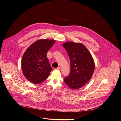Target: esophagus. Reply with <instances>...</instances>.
I'll use <instances>...</instances> for the list:
<instances>
[{
  "label": "esophagus",
  "mask_w": 121,
  "mask_h": 121,
  "mask_svg": "<svg viewBox=\"0 0 121 121\" xmlns=\"http://www.w3.org/2000/svg\"><path fill=\"white\" fill-rule=\"evenodd\" d=\"M55 69H56V70H60V67H58L56 68H55Z\"/></svg>",
  "instance_id": "1"
}]
</instances>
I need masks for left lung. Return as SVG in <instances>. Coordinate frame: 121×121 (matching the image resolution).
Wrapping results in <instances>:
<instances>
[{
	"instance_id": "8db88e82",
	"label": "left lung",
	"mask_w": 121,
	"mask_h": 121,
	"mask_svg": "<svg viewBox=\"0 0 121 121\" xmlns=\"http://www.w3.org/2000/svg\"><path fill=\"white\" fill-rule=\"evenodd\" d=\"M70 60V71L64 81L72 90L78 89L90 80L94 73L93 58L82 43L67 42L63 44Z\"/></svg>"
}]
</instances>
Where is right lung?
Returning <instances> with one entry per match:
<instances>
[{"instance_id": "right-lung-1", "label": "right lung", "mask_w": 121, "mask_h": 121, "mask_svg": "<svg viewBox=\"0 0 121 121\" xmlns=\"http://www.w3.org/2000/svg\"><path fill=\"white\" fill-rule=\"evenodd\" d=\"M55 42L53 39H39L27 48L22 57L21 68L28 80L38 84L47 78L52 69L46 54Z\"/></svg>"}]
</instances>
